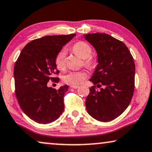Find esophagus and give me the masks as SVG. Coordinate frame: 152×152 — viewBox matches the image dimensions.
I'll return each instance as SVG.
<instances>
[{"label": "esophagus", "mask_w": 152, "mask_h": 152, "mask_svg": "<svg viewBox=\"0 0 152 152\" xmlns=\"http://www.w3.org/2000/svg\"><path fill=\"white\" fill-rule=\"evenodd\" d=\"M70 88H74V89H77V88H79V87H78V86H71Z\"/></svg>", "instance_id": "1"}]
</instances>
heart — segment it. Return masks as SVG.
<instances>
[{
    "label": "heart",
    "mask_w": 152,
    "mask_h": 152,
    "mask_svg": "<svg viewBox=\"0 0 152 152\" xmlns=\"http://www.w3.org/2000/svg\"><path fill=\"white\" fill-rule=\"evenodd\" d=\"M73 51L76 55L84 59L86 65L90 66L94 63V60L91 56L92 53V47L85 42H78L73 46ZM66 51L65 49H62L57 54L55 58V64L59 70H64L66 67ZM88 76L85 71H73L66 74L63 76V80L66 83L70 85H79L84 81Z\"/></svg>",
    "instance_id": "heart-1"
}]
</instances>
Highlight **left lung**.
Masks as SVG:
<instances>
[{
	"mask_svg": "<svg viewBox=\"0 0 152 152\" xmlns=\"http://www.w3.org/2000/svg\"><path fill=\"white\" fill-rule=\"evenodd\" d=\"M96 50L97 64L90 79L95 86L90 88L86 101L89 115L106 122L119 117L127 108L134 92L135 63L124 43L105 33L84 35Z\"/></svg>",
	"mask_w": 152,
	"mask_h": 152,
	"instance_id": "1",
	"label": "left lung"
}]
</instances>
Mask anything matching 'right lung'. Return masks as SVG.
Returning a JSON list of instances; mask_svg holds the SVG:
<instances>
[{"label": "right lung", "instance_id": "right-lung-1", "mask_svg": "<svg viewBox=\"0 0 152 152\" xmlns=\"http://www.w3.org/2000/svg\"><path fill=\"white\" fill-rule=\"evenodd\" d=\"M76 34L45 36L26 44L14 68L15 93L23 113L39 124H49L63 113L64 96L69 86L56 90L47 86L50 80L58 82L55 58Z\"/></svg>", "mask_w": 152, "mask_h": 152}]
</instances>
